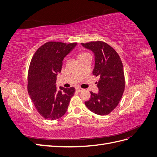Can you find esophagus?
<instances>
[{
    "label": "esophagus",
    "instance_id": "esophagus-1",
    "mask_svg": "<svg viewBox=\"0 0 157 157\" xmlns=\"http://www.w3.org/2000/svg\"><path fill=\"white\" fill-rule=\"evenodd\" d=\"M76 90H77V91L78 92H80L83 91V89L81 88H76Z\"/></svg>",
    "mask_w": 157,
    "mask_h": 157
}]
</instances>
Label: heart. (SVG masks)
Wrapping results in <instances>:
<instances>
[{
  "mask_svg": "<svg viewBox=\"0 0 157 157\" xmlns=\"http://www.w3.org/2000/svg\"><path fill=\"white\" fill-rule=\"evenodd\" d=\"M84 54H85V53H83V54H79V55H78V57H79V56H82V55H84Z\"/></svg>",
  "mask_w": 157,
  "mask_h": 157,
  "instance_id": "obj_1",
  "label": "heart"
}]
</instances>
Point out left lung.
I'll use <instances>...</instances> for the list:
<instances>
[{
	"label": "left lung",
	"mask_w": 157,
	"mask_h": 157,
	"mask_svg": "<svg viewBox=\"0 0 157 157\" xmlns=\"http://www.w3.org/2000/svg\"><path fill=\"white\" fill-rule=\"evenodd\" d=\"M81 45L94 53L93 75L100 77L97 82L98 93L90 92L91 98L85 101V105L95 114L107 115L118 105L124 90L122 61L117 52L105 42H91Z\"/></svg>",
	"instance_id": "8db88e82"
}]
</instances>
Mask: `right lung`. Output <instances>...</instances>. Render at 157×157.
I'll use <instances>...</instances> for the list:
<instances>
[{"mask_svg": "<svg viewBox=\"0 0 157 157\" xmlns=\"http://www.w3.org/2000/svg\"><path fill=\"white\" fill-rule=\"evenodd\" d=\"M77 43L48 42L40 46L32 58L28 72L27 90L40 115L54 121L65 115L75 92V88L56 87L63 60Z\"/></svg>", "mask_w": 157, "mask_h": 157, "instance_id": "1", "label": "right lung"}]
</instances>
